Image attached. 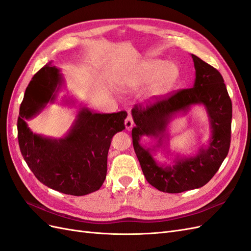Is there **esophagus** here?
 Instances as JSON below:
<instances>
[{"mask_svg": "<svg viewBox=\"0 0 251 251\" xmlns=\"http://www.w3.org/2000/svg\"><path fill=\"white\" fill-rule=\"evenodd\" d=\"M125 126H126V128L127 131L131 130V128L133 127L134 121H133V118H132V116H131V114H128V115H127V117H126V121H125Z\"/></svg>", "mask_w": 251, "mask_h": 251, "instance_id": "obj_1", "label": "esophagus"}]
</instances>
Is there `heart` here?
<instances>
[{"label":"heart","mask_w":251,"mask_h":251,"mask_svg":"<svg viewBox=\"0 0 251 251\" xmlns=\"http://www.w3.org/2000/svg\"><path fill=\"white\" fill-rule=\"evenodd\" d=\"M179 75L178 67L162 59H146L134 66L121 79L124 86L136 89L150 83L149 93L151 97H160L171 90Z\"/></svg>","instance_id":"b5f03b06"}]
</instances>
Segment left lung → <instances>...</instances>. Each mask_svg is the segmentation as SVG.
<instances>
[{
  "instance_id": "obj_1",
  "label": "left lung",
  "mask_w": 251,
  "mask_h": 251,
  "mask_svg": "<svg viewBox=\"0 0 251 251\" xmlns=\"http://www.w3.org/2000/svg\"><path fill=\"white\" fill-rule=\"evenodd\" d=\"M192 57L196 70L193 88L180 90L146 108L135 105L132 110L136 156L147 181L163 193L178 194L202 187L215 176L229 151L232 105L224 79L214 67L194 54ZM198 104L207 110L210 120L212 135L208 146L194 156L177 154L172 165L158 163L152 154L159 148L163 147L171 154L167 126L171 119ZM142 135L155 138L157 143L151 148L142 147L139 143Z\"/></svg>"
}]
</instances>
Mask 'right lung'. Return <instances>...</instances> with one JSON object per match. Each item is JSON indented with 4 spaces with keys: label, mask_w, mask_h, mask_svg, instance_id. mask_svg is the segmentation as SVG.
<instances>
[{
    "label": "right lung",
    "mask_w": 251,
    "mask_h": 251,
    "mask_svg": "<svg viewBox=\"0 0 251 251\" xmlns=\"http://www.w3.org/2000/svg\"><path fill=\"white\" fill-rule=\"evenodd\" d=\"M65 86L62 72L51 63L32 77L25 91L18 119L21 153L43 184L66 195L85 196L98 191L107 176L112 137L125 130L126 112L93 113L79 105L70 130L62 138L33 133L26 120L56 100ZM63 103L75 104L70 97Z\"/></svg>",
    "instance_id": "right-lung-1"
}]
</instances>
